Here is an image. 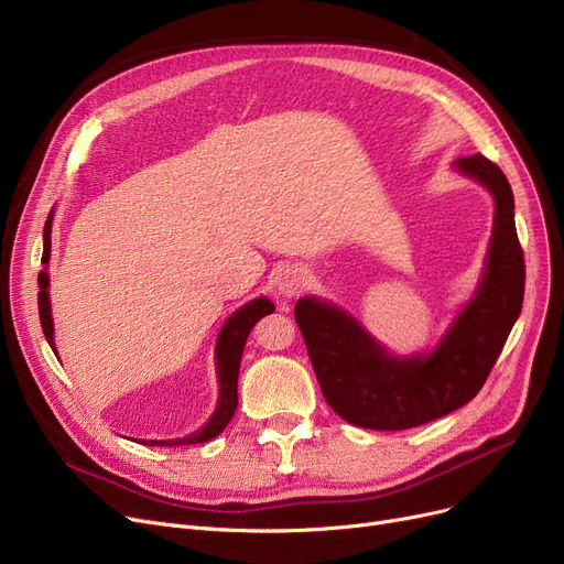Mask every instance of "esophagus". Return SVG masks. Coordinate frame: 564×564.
<instances>
[{"label":"esophagus","instance_id":"obj_1","mask_svg":"<svg viewBox=\"0 0 564 564\" xmlns=\"http://www.w3.org/2000/svg\"><path fill=\"white\" fill-rule=\"evenodd\" d=\"M275 286L282 296H299V293L307 286V271L301 265H286L275 278Z\"/></svg>","mask_w":564,"mask_h":564}]
</instances>
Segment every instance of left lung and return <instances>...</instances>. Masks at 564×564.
<instances>
[{
    "label": "left lung",
    "instance_id": "8db88e82",
    "mask_svg": "<svg viewBox=\"0 0 564 564\" xmlns=\"http://www.w3.org/2000/svg\"><path fill=\"white\" fill-rule=\"evenodd\" d=\"M454 167L496 202L485 273L470 303L434 351L390 356L354 316L333 303L301 299L296 324L330 409L362 429L399 432L438 420L481 390L523 305L525 263L514 225V195L502 170L481 153Z\"/></svg>",
    "mask_w": 564,
    "mask_h": 564
}]
</instances>
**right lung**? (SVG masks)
<instances>
[{"mask_svg":"<svg viewBox=\"0 0 564 564\" xmlns=\"http://www.w3.org/2000/svg\"><path fill=\"white\" fill-rule=\"evenodd\" d=\"M50 229H52V213L47 216L45 229H43V259L41 263L50 261ZM50 278L47 271L39 273V314H41V328L45 333L47 344L55 348V328H52V314H50ZM275 305L268 299H254L252 303L243 305L236 310L227 321L218 335L216 344V367H218V381H220V397H218V406L216 413L208 417V422L197 429L195 434L183 436V438H172V441H142V445H160V447H176V445H195V443H206L210 438H216L223 434V429L229 424V420L236 413L238 406V369H240V358H243V346L248 341L250 330L254 328L257 321L265 314H271Z\"/></svg>","mask_w":564,"mask_h":564,"instance_id":"1","label":"right lung"}]
</instances>
